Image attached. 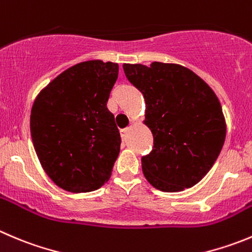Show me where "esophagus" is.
<instances>
[{
  "label": "esophagus",
  "instance_id": "34e87169",
  "mask_svg": "<svg viewBox=\"0 0 252 252\" xmlns=\"http://www.w3.org/2000/svg\"><path fill=\"white\" fill-rule=\"evenodd\" d=\"M126 133H128V129H122V130H121V136H122V139H123V140H126Z\"/></svg>",
  "mask_w": 252,
  "mask_h": 252
}]
</instances>
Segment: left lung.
I'll return each instance as SVG.
<instances>
[{
    "label": "left lung",
    "instance_id": "8db88e82",
    "mask_svg": "<svg viewBox=\"0 0 252 252\" xmlns=\"http://www.w3.org/2000/svg\"><path fill=\"white\" fill-rule=\"evenodd\" d=\"M124 74L143 94L154 149L141 158L148 182L162 192L191 188L218 158L226 123L218 97L206 81L178 64H123Z\"/></svg>",
    "mask_w": 252,
    "mask_h": 252
}]
</instances>
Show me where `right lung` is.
Listing matches in <instances>:
<instances>
[{
    "instance_id": "1",
    "label": "right lung",
    "mask_w": 252,
    "mask_h": 252,
    "mask_svg": "<svg viewBox=\"0 0 252 252\" xmlns=\"http://www.w3.org/2000/svg\"><path fill=\"white\" fill-rule=\"evenodd\" d=\"M118 71L117 63L82 61L58 75L34 99V150L46 175L65 191H96L111 177L121 135L107 102Z\"/></svg>"
}]
</instances>
